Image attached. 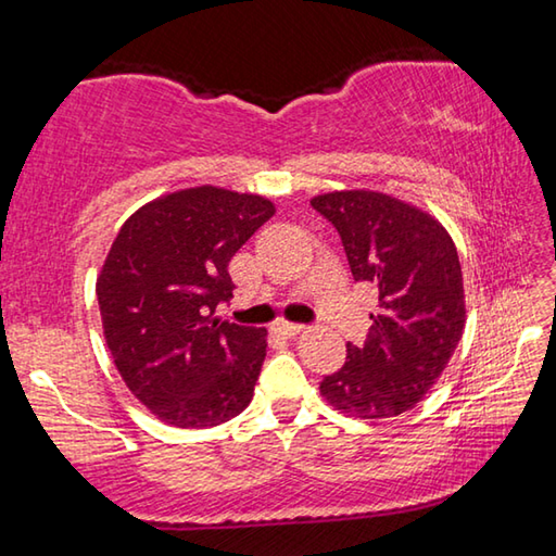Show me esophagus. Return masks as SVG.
<instances>
[{
    "instance_id": "esophagus-1",
    "label": "esophagus",
    "mask_w": 556,
    "mask_h": 556,
    "mask_svg": "<svg viewBox=\"0 0 556 556\" xmlns=\"http://www.w3.org/2000/svg\"><path fill=\"white\" fill-rule=\"evenodd\" d=\"M275 331H277L279 336L294 338V336H299L301 331H304V326H301V324H291V321H279V324H275Z\"/></svg>"
}]
</instances>
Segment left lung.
<instances>
[{"instance_id":"8db88e82","label":"left lung","mask_w":556,"mask_h":556,"mask_svg":"<svg viewBox=\"0 0 556 556\" xmlns=\"http://www.w3.org/2000/svg\"><path fill=\"white\" fill-rule=\"evenodd\" d=\"M312 205L341 235L353 279L380 294L368 338L348 343L321 394L348 417H397L439 380L464 333L456 244L431 215L384 193L336 191Z\"/></svg>"}]
</instances>
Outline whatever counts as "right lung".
Here are the masks:
<instances>
[{"mask_svg": "<svg viewBox=\"0 0 556 556\" xmlns=\"http://www.w3.org/2000/svg\"><path fill=\"white\" fill-rule=\"evenodd\" d=\"M275 205L215 186L147 203L122 225L98 279L105 341L131 394L181 429L248 407L265 328L213 318L232 299L228 265Z\"/></svg>", "mask_w": 556, "mask_h": 556, "instance_id": "add662e5", "label": "right lung"}]
</instances>
